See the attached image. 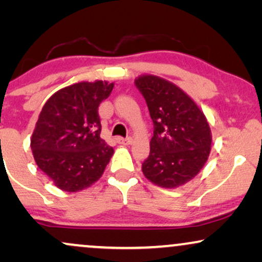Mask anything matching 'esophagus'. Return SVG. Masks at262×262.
<instances>
[{
  "mask_svg": "<svg viewBox=\"0 0 262 262\" xmlns=\"http://www.w3.org/2000/svg\"><path fill=\"white\" fill-rule=\"evenodd\" d=\"M117 142L120 143V144H124V145H130L131 143H132V138L131 137H127V138L118 137L117 138Z\"/></svg>",
  "mask_w": 262,
  "mask_h": 262,
  "instance_id": "esophagus-1",
  "label": "esophagus"
}]
</instances>
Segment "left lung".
Returning <instances> with one entry per match:
<instances>
[{
  "mask_svg": "<svg viewBox=\"0 0 262 262\" xmlns=\"http://www.w3.org/2000/svg\"><path fill=\"white\" fill-rule=\"evenodd\" d=\"M135 84L145 99L154 123L143 174L161 187H179L192 180L207 161L209 123L195 102L169 81L145 75Z\"/></svg>",
  "mask_w": 262,
  "mask_h": 262,
  "instance_id": "left-lung-1",
  "label": "left lung"
}]
</instances>
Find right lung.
<instances>
[{
    "label": "right lung",
    "instance_id": "obj_1",
    "mask_svg": "<svg viewBox=\"0 0 262 262\" xmlns=\"http://www.w3.org/2000/svg\"><path fill=\"white\" fill-rule=\"evenodd\" d=\"M113 83L80 82L60 89L42 107L31 139L35 163L67 192L98 181L114 150L100 137L99 105Z\"/></svg>",
    "mask_w": 262,
    "mask_h": 262
}]
</instances>
